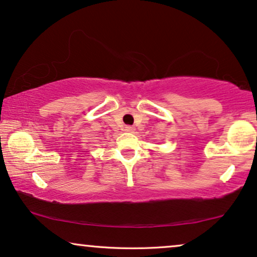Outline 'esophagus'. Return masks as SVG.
<instances>
[{
  "instance_id": "obj_1",
  "label": "esophagus",
  "mask_w": 257,
  "mask_h": 257,
  "mask_svg": "<svg viewBox=\"0 0 257 257\" xmlns=\"http://www.w3.org/2000/svg\"><path fill=\"white\" fill-rule=\"evenodd\" d=\"M125 132L133 133V132H134V126H132V125H126V126H125Z\"/></svg>"
}]
</instances>
